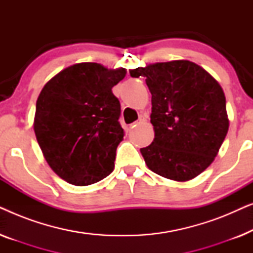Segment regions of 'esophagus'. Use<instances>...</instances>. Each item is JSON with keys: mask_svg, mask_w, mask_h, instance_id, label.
<instances>
[{"mask_svg": "<svg viewBox=\"0 0 253 253\" xmlns=\"http://www.w3.org/2000/svg\"><path fill=\"white\" fill-rule=\"evenodd\" d=\"M147 121V119H146V116H144V115H141L140 117H139V120L137 121V122H134L133 124H131L130 126V127H133V126H138V124H140V123H145Z\"/></svg>", "mask_w": 253, "mask_h": 253, "instance_id": "34e87169", "label": "esophagus"}]
</instances>
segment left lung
I'll use <instances>...</instances> for the list:
<instances>
[{
    "instance_id": "8db88e82",
    "label": "left lung",
    "mask_w": 253,
    "mask_h": 253,
    "mask_svg": "<svg viewBox=\"0 0 253 253\" xmlns=\"http://www.w3.org/2000/svg\"><path fill=\"white\" fill-rule=\"evenodd\" d=\"M146 78L154 140L140 148L147 167L172 181L195 178L212 164L229 121L219 83L193 62L179 60L130 70Z\"/></svg>"
}]
</instances>
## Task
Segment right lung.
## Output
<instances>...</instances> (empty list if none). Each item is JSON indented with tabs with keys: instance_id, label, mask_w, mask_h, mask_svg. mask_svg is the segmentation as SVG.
Returning a JSON list of instances; mask_svg holds the SVG:
<instances>
[{
	"instance_id": "add662e5",
	"label": "right lung",
	"mask_w": 253,
	"mask_h": 253,
	"mask_svg": "<svg viewBox=\"0 0 253 253\" xmlns=\"http://www.w3.org/2000/svg\"><path fill=\"white\" fill-rule=\"evenodd\" d=\"M126 69L78 63L54 76L37 100L34 132L50 168L70 184L85 186L114 170L124 130L112 88Z\"/></svg>"
}]
</instances>
